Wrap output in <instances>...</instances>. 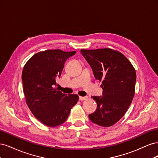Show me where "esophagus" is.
<instances>
[{
    "label": "esophagus",
    "instance_id": "34e87169",
    "mask_svg": "<svg viewBox=\"0 0 158 158\" xmlns=\"http://www.w3.org/2000/svg\"><path fill=\"white\" fill-rule=\"evenodd\" d=\"M88 98V96H84V97L80 96V97H79V99L80 100V101H84V100H87Z\"/></svg>",
    "mask_w": 158,
    "mask_h": 158
}]
</instances>
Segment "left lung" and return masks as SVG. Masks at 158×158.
Returning a JSON list of instances; mask_svg holds the SVG:
<instances>
[{
  "mask_svg": "<svg viewBox=\"0 0 158 158\" xmlns=\"http://www.w3.org/2000/svg\"><path fill=\"white\" fill-rule=\"evenodd\" d=\"M80 52L92 68L95 78L102 80L103 96H92L97 103V109L89 118L99 126H112L124 116L132 101L136 71L118 51L106 48Z\"/></svg>",
  "mask_w": 158,
  "mask_h": 158,
  "instance_id": "left-lung-1",
  "label": "left lung"
}]
</instances>
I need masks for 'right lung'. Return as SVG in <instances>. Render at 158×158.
<instances>
[{
    "label": "right lung",
    "instance_id": "obj_1",
    "mask_svg": "<svg viewBox=\"0 0 158 158\" xmlns=\"http://www.w3.org/2000/svg\"><path fill=\"white\" fill-rule=\"evenodd\" d=\"M75 54L76 51L60 49L39 52L23 67L22 81L27 106L38 120L48 127L64 123L78 101V95H67L54 88L65 61Z\"/></svg>",
    "mask_w": 158,
    "mask_h": 158
}]
</instances>
